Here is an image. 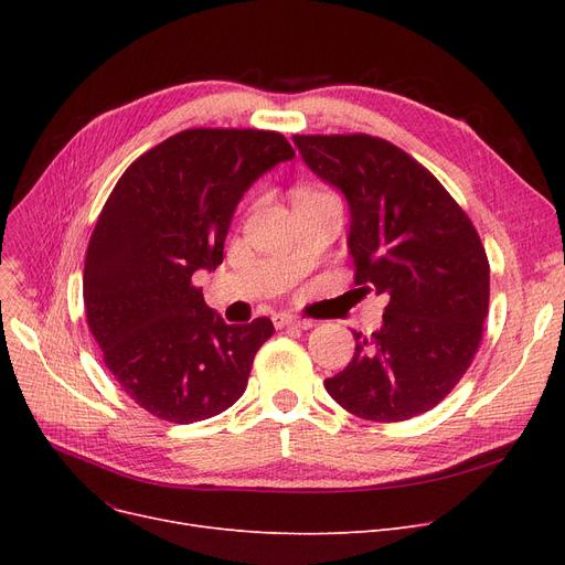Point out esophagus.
Masks as SVG:
<instances>
[{
	"label": "esophagus",
	"mask_w": 565,
	"mask_h": 565,
	"mask_svg": "<svg viewBox=\"0 0 565 565\" xmlns=\"http://www.w3.org/2000/svg\"><path fill=\"white\" fill-rule=\"evenodd\" d=\"M275 328H295V330H309L313 328V320L298 318V316H275Z\"/></svg>",
	"instance_id": "esophagus-1"
}]
</instances>
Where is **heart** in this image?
Instances as JSON below:
<instances>
[{"mask_svg":"<svg viewBox=\"0 0 565 565\" xmlns=\"http://www.w3.org/2000/svg\"><path fill=\"white\" fill-rule=\"evenodd\" d=\"M309 194H316V192H300V196H309ZM300 196H298V199H300Z\"/></svg>","mask_w":565,"mask_h":565,"instance_id":"1","label":"heart"}]
</instances>
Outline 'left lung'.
<instances>
[{
	"instance_id": "left-lung-1",
	"label": "left lung",
	"mask_w": 565,
	"mask_h": 565,
	"mask_svg": "<svg viewBox=\"0 0 565 565\" xmlns=\"http://www.w3.org/2000/svg\"><path fill=\"white\" fill-rule=\"evenodd\" d=\"M307 167L343 192L354 284L387 295L382 328L354 334L350 364L324 390L354 417L405 422L460 382L490 302L481 237L437 178L371 135H295Z\"/></svg>"
}]
</instances>
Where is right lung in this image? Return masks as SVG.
<instances>
[{
  "label": "right lung",
  "mask_w": 565,
  "mask_h": 565,
  "mask_svg": "<svg viewBox=\"0 0 565 565\" xmlns=\"http://www.w3.org/2000/svg\"><path fill=\"white\" fill-rule=\"evenodd\" d=\"M292 158L273 130L192 128L139 156L114 185L86 249V322L114 380L153 417L203 422L245 394L275 324H226L192 277L222 263L249 185Z\"/></svg>",
  "instance_id": "add662e5"
}]
</instances>
